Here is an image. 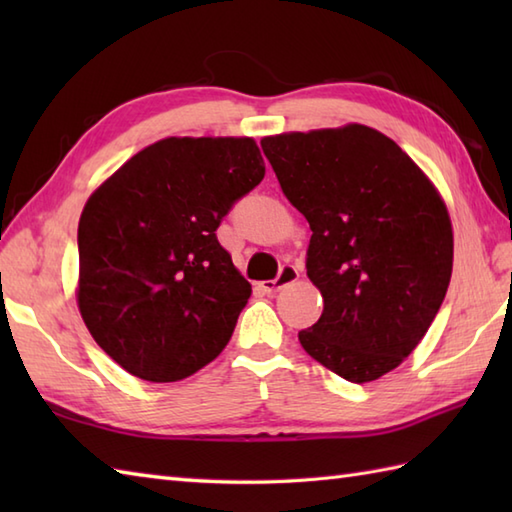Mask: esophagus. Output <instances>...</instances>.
<instances>
[{"mask_svg": "<svg viewBox=\"0 0 512 512\" xmlns=\"http://www.w3.org/2000/svg\"><path fill=\"white\" fill-rule=\"evenodd\" d=\"M297 279H299V270L295 266H284V268H281V273H279L277 279L262 281L259 288H262L266 295H275V292H279L281 288H286L288 284H295Z\"/></svg>", "mask_w": 512, "mask_h": 512, "instance_id": "obj_1", "label": "esophagus"}]
</instances>
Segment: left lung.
Masks as SVG:
<instances>
[{"instance_id":"obj_1","label":"left lung","mask_w":512,"mask_h":512,"mask_svg":"<svg viewBox=\"0 0 512 512\" xmlns=\"http://www.w3.org/2000/svg\"><path fill=\"white\" fill-rule=\"evenodd\" d=\"M262 149L312 231L306 268L323 312L299 343L350 383H372L416 350L447 295V204L394 140L367 125L266 136Z\"/></svg>"}]
</instances>
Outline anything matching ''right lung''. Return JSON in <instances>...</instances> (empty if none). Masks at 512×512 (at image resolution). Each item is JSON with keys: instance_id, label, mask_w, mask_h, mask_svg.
I'll return each instance as SVG.
<instances>
[{"instance_id": "obj_1", "label": "right lung", "mask_w": 512, "mask_h": 512, "mask_svg": "<svg viewBox=\"0 0 512 512\" xmlns=\"http://www.w3.org/2000/svg\"><path fill=\"white\" fill-rule=\"evenodd\" d=\"M264 173L248 136H169L85 202L76 303L92 339L125 372L176 383L231 341L253 290L215 231Z\"/></svg>"}]
</instances>
